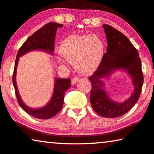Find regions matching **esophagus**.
Returning <instances> with one entry per match:
<instances>
[{"label": "esophagus", "instance_id": "1", "mask_svg": "<svg viewBox=\"0 0 154 154\" xmlns=\"http://www.w3.org/2000/svg\"><path fill=\"white\" fill-rule=\"evenodd\" d=\"M79 77H73L72 79V84H73V85H74V84H76L77 82L79 81Z\"/></svg>", "mask_w": 154, "mask_h": 154}]
</instances>
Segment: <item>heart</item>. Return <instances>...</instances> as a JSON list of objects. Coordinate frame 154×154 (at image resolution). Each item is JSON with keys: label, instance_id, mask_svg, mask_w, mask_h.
<instances>
[{"label": "heart", "instance_id": "1", "mask_svg": "<svg viewBox=\"0 0 154 154\" xmlns=\"http://www.w3.org/2000/svg\"><path fill=\"white\" fill-rule=\"evenodd\" d=\"M62 56L74 64L82 74H90L96 70L105 51V45L99 36L95 34L74 35L63 41L60 47ZM60 63L65 62L58 58Z\"/></svg>", "mask_w": 154, "mask_h": 154}]
</instances>
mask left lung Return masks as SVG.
I'll use <instances>...</instances> for the list:
<instances>
[{"label":"left lung","mask_w":154,"mask_h":154,"mask_svg":"<svg viewBox=\"0 0 154 154\" xmlns=\"http://www.w3.org/2000/svg\"><path fill=\"white\" fill-rule=\"evenodd\" d=\"M107 38V52L104 54L96 72L90 76L92 89L90 101L97 114L103 117L115 118L127 113L137 103L144 82L141 60L137 49L123 33L109 25L104 24ZM127 72L132 80L134 92L123 102L114 101L105 88L104 79L116 71Z\"/></svg>","instance_id":"1"}]
</instances>
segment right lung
Masks as SVG:
<instances>
[{"mask_svg": "<svg viewBox=\"0 0 154 154\" xmlns=\"http://www.w3.org/2000/svg\"><path fill=\"white\" fill-rule=\"evenodd\" d=\"M62 26V24L54 22H50L45 25L25 41L21 48L19 49L15 60L12 82L17 100L20 107L27 114L40 119H48L53 117L61 109L63 105L64 95L67 90L71 86L70 79H60L56 77L54 79L53 94L49 103L40 108H31L23 103L19 94L16 82L17 65L19 58L32 51H42L49 54H54V45L56 31L58 28H61Z\"/></svg>", "mask_w": 154, "mask_h": 154, "instance_id": "1", "label": "right lung"}]
</instances>
